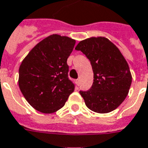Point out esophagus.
<instances>
[{
	"label": "esophagus",
	"instance_id": "34e87169",
	"mask_svg": "<svg viewBox=\"0 0 148 148\" xmlns=\"http://www.w3.org/2000/svg\"><path fill=\"white\" fill-rule=\"evenodd\" d=\"M76 83L78 84V86L79 85V79H76Z\"/></svg>",
	"mask_w": 148,
	"mask_h": 148
}]
</instances>
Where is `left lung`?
Returning <instances> with one entry per match:
<instances>
[{
  "instance_id": "8db88e82",
  "label": "left lung",
  "mask_w": 148,
  "mask_h": 148,
  "mask_svg": "<svg viewBox=\"0 0 148 148\" xmlns=\"http://www.w3.org/2000/svg\"><path fill=\"white\" fill-rule=\"evenodd\" d=\"M75 49L86 55L94 72L90 89L79 91L86 107L97 113L117 108L127 96L132 83L130 68L120 51L101 36L80 41Z\"/></svg>"
}]
</instances>
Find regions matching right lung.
I'll return each mask as SVG.
<instances>
[{
    "instance_id": "1",
    "label": "right lung",
    "mask_w": 148,
    "mask_h": 148,
    "mask_svg": "<svg viewBox=\"0 0 148 148\" xmlns=\"http://www.w3.org/2000/svg\"><path fill=\"white\" fill-rule=\"evenodd\" d=\"M75 40L54 34L34 47L19 67L18 86L35 109L53 113L62 108L75 89L69 78L68 58Z\"/></svg>"
}]
</instances>
